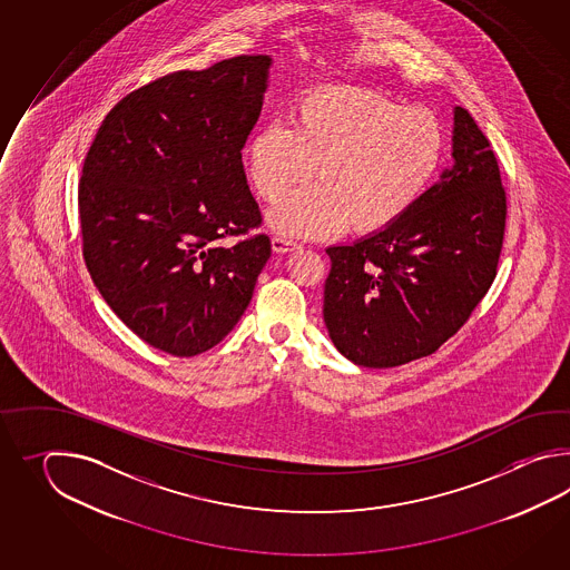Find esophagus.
Masks as SVG:
<instances>
[{
	"instance_id": "1",
	"label": "esophagus",
	"mask_w": 570,
	"mask_h": 570,
	"mask_svg": "<svg viewBox=\"0 0 570 570\" xmlns=\"http://www.w3.org/2000/svg\"><path fill=\"white\" fill-rule=\"evenodd\" d=\"M273 253H277V255H285V253H293V250H297L299 248V244L293 243L289 238H281V236H273Z\"/></svg>"
}]
</instances>
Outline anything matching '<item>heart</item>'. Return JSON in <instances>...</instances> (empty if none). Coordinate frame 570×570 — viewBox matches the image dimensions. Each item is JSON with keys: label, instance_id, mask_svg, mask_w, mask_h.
<instances>
[{"label": "heart", "instance_id": "obj_1", "mask_svg": "<svg viewBox=\"0 0 570 570\" xmlns=\"http://www.w3.org/2000/svg\"><path fill=\"white\" fill-rule=\"evenodd\" d=\"M446 134L436 114L356 87H324L291 106V126L265 124L244 145V167L283 236L327 238L351 226L387 230L434 181Z\"/></svg>", "mask_w": 570, "mask_h": 570}]
</instances>
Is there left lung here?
Returning a JSON list of instances; mask_svg holds the SVG:
<instances>
[{
	"label": "left lung",
	"instance_id": "8db88e82",
	"mask_svg": "<svg viewBox=\"0 0 570 570\" xmlns=\"http://www.w3.org/2000/svg\"><path fill=\"white\" fill-rule=\"evenodd\" d=\"M452 158L387 230L326 248L324 322L354 364L389 368L436 352L495 279L508 199L491 145L461 106Z\"/></svg>",
	"mask_w": 570,
	"mask_h": 570
}]
</instances>
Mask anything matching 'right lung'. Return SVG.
Listing matches in <instances>:
<instances>
[{
  "label": "right lung",
  "mask_w": 570,
  "mask_h": 570,
  "mask_svg": "<svg viewBox=\"0 0 570 570\" xmlns=\"http://www.w3.org/2000/svg\"><path fill=\"white\" fill-rule=\"evenodd\" d=\"M267 55L138 87L109 109L79 181L87 271L138 338L173 356L238 324L271 256L243 148L267 91Z\"/></svg>",
  "instance_id": "right-lung-1"
}]
</instances>
